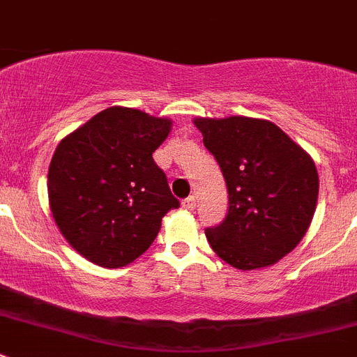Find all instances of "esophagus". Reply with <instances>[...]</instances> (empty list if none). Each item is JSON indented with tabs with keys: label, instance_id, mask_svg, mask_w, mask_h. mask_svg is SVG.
Instances as JSON below:
<instances>
[{
	"label": "esophagus",
	"instance_id": "1",
	"mask_svg": "<svg viewBox=\"0 0 357 357\" xmlns=\"http://www.w3.org/2000/svg\"><path fill=\"white\" fill-rule=\"evenodd\" d=\"M195 206H197V199L193 195H190L188 199L183 200V207H185V209L193 211V209H195Z\"/></svg>",
	"mask_w": 357,
	"mask_h": 357
}]
</instances>
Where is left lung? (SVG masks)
I'll list each match as a JSON object with an SVG mask.
<instances>
[{
  "label": "left lung",
  "mask_w": 357,
  "mask_h": 357,
  "mask_svg": "<svg viewBox=\"0 0 357 357\" xmlns=\"http://www.w3.org/2000/svg\"><path fill=\"white\" fill-rule=\"evenodd\" d=\"M228 190L223 223L207 228L213 251L238 271L271 266L310 227L319 193L312 157L275 123L249 116L193 119Z\"/></svg>",
  "instance_id": "8db88e82"
}]
</instances>
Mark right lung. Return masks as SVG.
<instances>
[{
  "instance_id": "obj_1",
  "label": "right lung",
  "mask_w": 357,
  "mask_h": 357,
  "mask_svg": "<svg viewBox=\"0 0 357 357\" xmlns=\"http://www.w3.org/2000/svg\"><path fill=\"white\" fill-rule=\"evenodd\" d=\"M172 122L112 106L73 130L48 167V204L62 237L83 258L120 268L139 258L179 207L153 151Z\"/></svg>"
}]
</instances>
